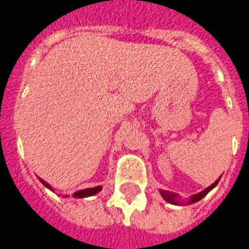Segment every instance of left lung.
Instances as JSON below:
<instances>
[{
    "label": "left lung",
    "mask_w": 249,
    "mask_h": 249,
    "mask_svg": "<svg viewBox=\"0 0 249 249\" xmlns=\"http://www.w3.org/2000/svg\"><path fill=\"white\" fill-rule=\"evenodd\" d=\"M219 179H221V178H218V179L215 180L212 186H209L207 188H205L203 191L191 195V196H190V199L186 202V205H193V203H195V202H198V200L202 199L203 196H206L207 194L210 193L214 187L218 184ZM159 191H160L161 196L164 198V200H167V202H169V203H172V205H184V202H181V200L179 199V195H178L176 193H171V191H167V190H159Z\"/></svg>",
    "instance_id": "left-lung-1"
}]
</instances>
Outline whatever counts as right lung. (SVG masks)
<instances>
[{"instance_id": "right-lung-1", "label": "right lung", "mask_w": 249, "mask_h": 249, "mask_svg": "<svg viewBox=\"0 0 249 249\" xmlns=\"http://www.w3.org/2000/svg\"><path fill=\"white\" fill-rule=\"evenodd\" d=\"M39 180L43 183V186L47 187L49 190H51L53 191V187L50 186L47 181H44L43 179H40L39 178ZM102 186H97V187H93V188H85V190H80V191H77V193L73 194V196L74 198H87V196H92V195H96L97 193H100L102 191Z\"/></svg>"}]
</instances>
